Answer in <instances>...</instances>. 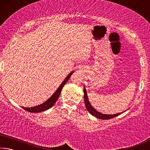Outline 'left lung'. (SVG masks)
Returning a JSON list of instances; mask_svg holds the SVG:
<instances>
[{
    "label": "left lung",
    "mask_w": 150,
    "mask_h": 150,
    "mask_svg": "<svg viewBox=\"0 0 150 150\" xmlns=\"http://www.w3.org/2000/svg\"><path fill=\"white\" fill-rule=\"evenodd\" d=\"M83 89H84V100H85V106H86V108H87V110L88 111V112H89L91 115H92L93 116H95V117L100 118V119H103V120H106V119H110V118H112L114 117H116V116L120 115L122 113H123L125 111H126V110H125L124 112H122L115 114V115H105V114H103V113L99 112L96 110V109L94 107H93V106L91 105L89 100H88L87 91H86V88H85V87ZM128 109H127V110H128Z\"/></svg>",
    "instance_id": "1"
}]
</instances>
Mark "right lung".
<instances>
[{
	"label": "right lung",
	"instance_id": "1",
	"mask_svg": "<svg viewBox=\"0 0 150 150\" xmlns=\"http://www.w3.org/2000/svg\"><path fill=\"white\" fill-rule=\"evenodd\" d=\"M73 73H74V71H73L71 72L69 74L65 77V79L63 80V81L62 83V84H61L59 87L57 88V89L55 91V92L53 94L52 96H51L50 98H48L46 101H45L44 103H42L40 105L33 106V107H28V108L22 107V108H24L25 110H26L28 112L35 113V112H40L42 111H45L46 110H48V109L50 108H52V106L55 105V103H56L58 98H59L63 86H64L65 83L69 81L71 76V75Z\"/></svg>",
	"mask_w": 150,
	"mask_h": 150
}]
</instances>
